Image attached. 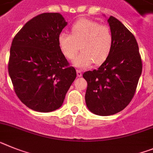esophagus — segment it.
<instances>
[{
  "mask_svg": "<svg viewBox=\"0 0 153 153\" xmlns=\"http://www.w3.org/2000/svg\"><path fill=\"white\" fill-rule=\"evenodd\" d=\"M76 72H77V76H78V77H82V71H80V70H77Z\"/></svg>",
  "mask_w": 153,
  "mask_h": 153,
  "instance_id": "34e87169",
  "label": "esophagus"
}]
</instances>
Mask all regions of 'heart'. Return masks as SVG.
Wrapping results in <instances>:
<instances>
[{
    "mask_svg": "<svg viewBox=\"0 0 153 153\" xmlns=\"http://www.w3.org/2000/svg\"><path fill=\"white\" fill-rule=\"evenodd\" d=\"M58 42L62 53L68 60L75 56L80 47L82 52L72 63L75 67L85 68L93 62L99 65L108 59L113 46V36L107 26L82 18L73 24L71 34L61 32Z\"/></svg>",
    "mask_w": 153,
    "mask_h": 153,
    "instance_id": "1",
    "label": "heart"
}]
</instances>
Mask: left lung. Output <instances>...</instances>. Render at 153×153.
<instances>
[{
	"mask_svg": "<svg viewBox=\"0 0 153 153\" xmlns=\"http://www.w3.org/2000/svg\"><path fill=\"white\" fill-rule=\"evenodd\" d=\"M113 46L108 59L96 70L86 71L85 102L92 113L108 116L118 113L133 98L142 74V60L133 34L121 21L108 19Z\"/></svg>",
	"mask_w": 153,
	"mask_h": 153,
	"instance_id": "8db88e82",
	"label": "left lung"
}]
</instances>
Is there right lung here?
I'll return each instance as SVG.
<instances>
[{"label":"right lung","mask_w":153,"mask_h":153,"mask_svg":"<svg viewBox=\"0 0 153 153\" xmlns=\"http://www.w3.org/2000/svg\"><path fill=\"white\" fill-rule=\"evenodd\" d=\"M67 25L59 13H44L27 21L13 39L9 75L16 95L34 111L60 108L76 78L58 46V35Z\"/></svg>","instance_id":"1"}]
</instances>
